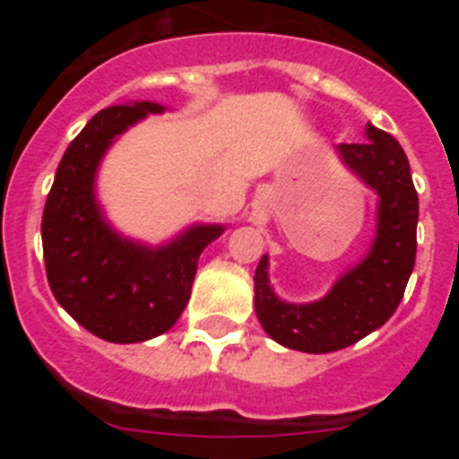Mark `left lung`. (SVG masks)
I'll list each match as a JSON object with an SVG mask.
<instances>
[{"mask_svg":"<svg viewBox=\"0 0 459 459\" xmlns=\"http://www.w3.org/2000/svg\"><path fill=\"white\" fill-rule=\"evenodd\" d=\"M363 144H340L342 160L379 195L372 250L317 303L280 301L266 255L255 271V310L266 333L290 350L328 354L359 342L393 317L416 262L419 193L400 142L368 124Z\"/></svg>","mask_w":459,"mask_h":459,"instance_id":"8db88e82","label":"left lung"}]
</instances>
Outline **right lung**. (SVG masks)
Segmentation results:
<instances>
[{
    "instance_id": "obj_1",
    "label": "right lung",
    "mask_w": 459,
    "mask_h": 459,
    "mask_svg": "<svg viewBox=\"0 0 459 459\" xmlns=\"http://www.w3.org/2000/svg\"><path fill=\"white\" fill-rule=\"evenodd\" d=\"M149 112L163 108L112 105L89 119L56 168L40 222L52 294L108 342H142L172 328L190 299L202 250L222 234V225H200L153 250L117 237L100 218L93 200L100 158L115 135Z\"/></svg>"
}]
</instances>
